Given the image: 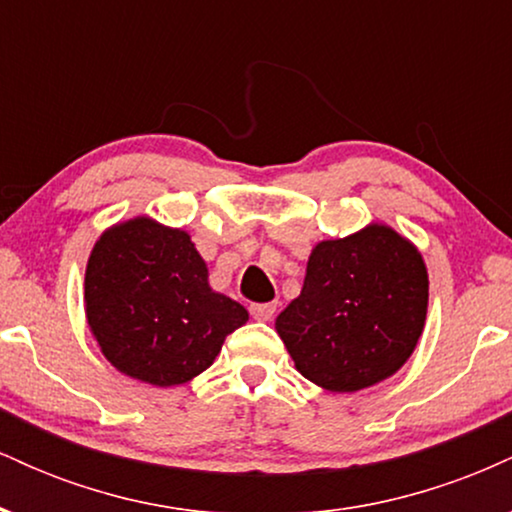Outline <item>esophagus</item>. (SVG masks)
<instances>
[{"label": "esophagus", "mask_w": 512, "mask_h": 512, "mask_svg": "<svg viewBox=\"0 0 512 512\" xmlns=\"http://www.w3.org/2000/svg\"><path fill=\"white\" fill-rule=\"evenodd\" d=\"M276 313V303H252L250 315L257 317V320H272Z\"/></svg>", "instance_id": "esophagus-1"}]
</instances>
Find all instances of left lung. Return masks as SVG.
Returning a JSON list of instances; mask_svg holds the SVG:
<instances>
[{
	"label": "left lung",
	"mask_w": 512,
	"mask_h": 512,
	"mask_svg": "<svg viewBox=\"0 0 512 512\" xmlns=\"http://www.w3.org/2000/svg\"><path fill=\"white\" fill-rule=\"evenodd\" d=\"M426 305L419 250L373 223L315 245L301 296L276 317V332L301 375L330 392H356L404 366Z\"/></svg>",
	"instance_id": "8db88e82"
}]
</instances>
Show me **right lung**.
<instances>
[{
	"label": "right lung",
	"instance_id": "add662e5",
	"mask_svg": "<svg viewBox=\"0 0 512 512\" xmlns=\"http://www.w3.org/2000/svg\"><path fill=\"white\" fill-rule=\"evenodd\" d=\"M190 236L139 216L105 231L88 257L86 317L117 370L182 385L207 370L248 310L211 291Z\"/></svg>",
	"mask_w": 512,
	"mask_h": 512
}]
</instances>
